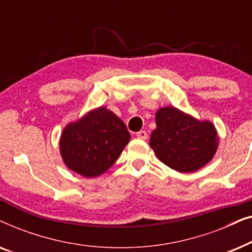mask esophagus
Segmentation results:
<instances>
[{
    "instance_id": "34e87169",
    "label": "esophagus",
    "mask_w": 252,
    "mask_h": 252,
    "mask_svg": "<svg viewBox=\"0 0 252 252\" xmlns=\"http://www.w3.org/2000/svg\"><path fill=\"white\" fill-rule=\"evenodd\" d=\"M136 137L141 140H147L148 139V133L146 130H140V132L136 133Z\"/></svg>"
}]
</instances>
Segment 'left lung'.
<instances>
[{
	"label": "left lung",
	"instance_id": "obj_1",
	"mask_svg": "<svg viewBox=\"0 0 252 252\" xmlns=\"http://www.w3.org/2000/svg\"><path fill=\"white\" fill-rule=\"evenodd\" d=\"M155 119L156 128L150 135V148L172 170L190 173L215 157L219 136L210 120L196 119L175 106L158 109Z\"/></svg>",
	"mask_w": 252,
	"mask_h": 252
}]
</instances>
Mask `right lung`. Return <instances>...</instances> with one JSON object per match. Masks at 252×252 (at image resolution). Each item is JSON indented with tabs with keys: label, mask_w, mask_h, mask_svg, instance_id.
Instances as JSON below:
<instances>
[{
	"label": "right lung",
	"mask_w": 252,
	"mask_h": 252,
	"mask_svg": "<svg viewBox=\"0 0 252 252\" xmlns=\"http://www.w3.org/2000/svg\"><path fill=\"white\" fill-rule=\"evenodd\" d=\"M129 140L123 120L106 106H98L64 127L60 153L68 170L96 178L115 164Z\"/></svg>",
	"instance_id": "1"
}]
</instances>
